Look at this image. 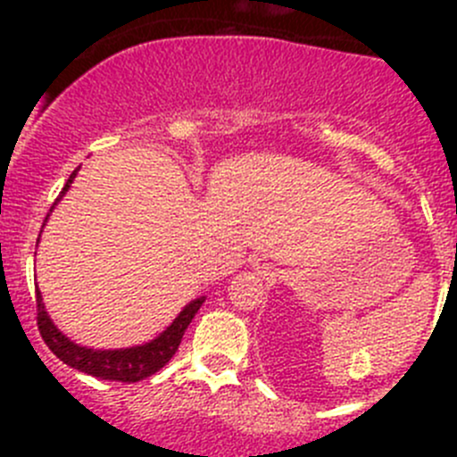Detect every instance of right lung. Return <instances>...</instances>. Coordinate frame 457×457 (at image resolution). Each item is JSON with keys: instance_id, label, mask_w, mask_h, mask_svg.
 Masks as SVG:
<instances>
[{"instance_id": "obj_1", "label": "right lung", "mask_w": 457, "mask_h": 457, "mask_svg": "<svg viewBox=\"0 0 457 457\" xmlns=\"http://www.w3.org/2000/svg\"><path fill=\"white\" fill-rule=\"evenodd\" d=\"M75 177H77V170L66 181L59 199L66 195ZM54 205H57V203H54ZM53 207H50V212H53ZM48 216H46V220H48ZM35 294H37L35 296L37 298V327H39L41 338H44V343L48 345L50 352H53L59 361L66 362L68 367H75V370L84 371L87 376L101 378V380H117V382H139L143 378L159 371L161 367L168 365V361L177 353L179 345H181V338L183 334H186L187 325H190L192 318L196 316V312L201 310L203 301H205V296H201L196 298V301H192L190 305L183 307L181 314L174 318V322L163 331V334H159L154 340H150V343L139 345V347L87 349V347H81V345L72 343L71 338H66V336L54 327V322L50 320L48 312H46L44 301H41L39 289H37Z\"/></svg>"}]
</instances>
